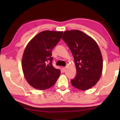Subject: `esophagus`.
I'll return each mask as SVG.
<instances>
[{
  "mask_svg": "<svg viewBox=\"0 0 120 120\" xmlns=\"http://www.w3.org/2000/svg\"><path fill=\"white\" fill-rule=\"evenodd\" d=\"M62 70H63V71H64V72H65V71H66V67H62Z\"/></svg>",
  "mask_w": 120,
  "mask_h": 120,
  "instance_id": "1",
  "label": "esophagus"
}]
</instances>
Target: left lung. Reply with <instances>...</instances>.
<instances>
[{
    "mask_svg": "<svg viewBox=\"0 0 120 120\" xmlns=\"http://www.w3.org/2000/svg\"><path fill=\"white\" fill-rule=\"evenodd\" d=\"M62 38L70 49L77 69L76 76L71 83L80 90H88L96 84L102 74L100 49L92 38L79 30L65 31Z\"/></svg>",
    "mask_w": 120,
    "mask_h": 120,
    "instance_id": "left-lung-1",
    "label": "left lung"
}]
</instances>
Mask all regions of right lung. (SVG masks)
I'll return each instance as SVG.
<instances>
[{
	"label": "right lung",
	"mask_w": 120,
	"mask_h": 120,
	"mask_svg": "<svg viewBox=\"0 0 120 120\" xmlns=\"http://www.w3.org/2000/svg\"><path fill=\"white\" fill-rule=\"evenodd\" d=\"M62 34V31H42L26 45L22 56V69L27 82L33 88L42 90L49 88L59 77L61 71L52 64L51 51Z\"/></svg>",
	"instance_id": "add662e5"
}]
</instances>
